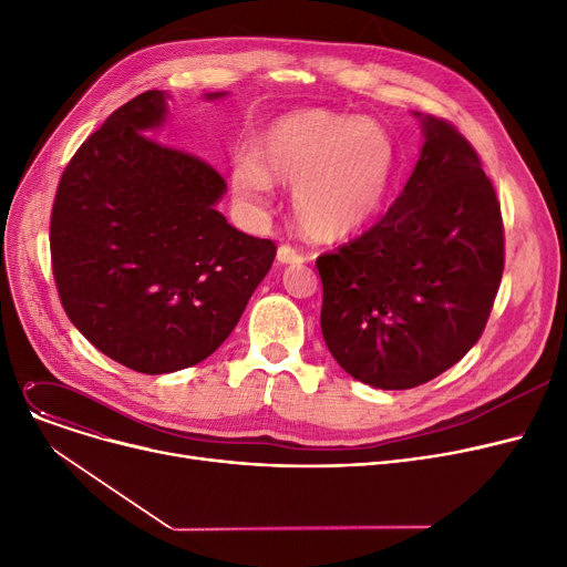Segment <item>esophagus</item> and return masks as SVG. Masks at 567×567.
I'll list each match as a JSON object with an SVG mask.
<instances>
[{"mask_svg":"<svg viewBox=\"0 0 567 567\" xmlns=\"http://www.w3.org/2000/svg\"><path fill=\"white\" fill-rule=\"evenodd\" d=\"M278 261L280 264H303L306 257L296 248H291V246H280L278 248Z\"/></svg>","mask_w":567,"mask_h":567,"instance_id":"34e87169","label":"esophagus"}]
</instances>
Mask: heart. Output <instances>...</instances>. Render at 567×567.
<instances>
[{
	"label": "heart",
	"mask_w": 567,
	"mask_h": 567,
	"mask_svg": "<svg viewBox=\"0 0 567 567\" xmlns=\"http://www.w3.org/2000/svg\"><path fill=\"white\" fill-rule=\"evenodd\" d=\"M395 176L391 133L370 118L329 110L289 112L266 124L252 148L231 158V184L261 206L274 178L291 186L293 214L317 238H340L365 227L389 199Z\"/></svg>",
	"instance_id": "heart-1"
}]
</instances>
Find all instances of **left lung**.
Here are the masks:
<instances>
[{
	"label": "left lung",
	"instance_id": "1",
	"mask_svg": "<svg viewBox=\"0 0 567 567\" xmlns=\"http://www.w3.org/2000/svg\"><path fill=\"white\" fill-rule=\"evenodd\" d=\"M423 148L385 216L317 259L321 333L344 372L415 389L478 342L503 276L496 190L468 140L419 114Z\"/></svg>",
	"mask_w": 567,
	"mask_h": 567
}]
</instances>
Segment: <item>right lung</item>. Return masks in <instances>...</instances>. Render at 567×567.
<instances>
[{
	"instance_id": "obj_1",
	"label": "right lung",
	"mask_w": 567,
	"mask_h": 567,
	"mask_svg": "<svg viewBox=\"0 0 567 567\" xmlns=\"http://www.w3.org/2000/svg\"><path fill=\"white\" fill-rule=\"evenodd\" d=\"M167 99L148 89L84 140L50 218L52 274L69 319L142 374L208 359L276 259L274 241L234 229L216 208L227 184L214 165L148 137L165 124Z\"/></svg>"
}]
</instances>
